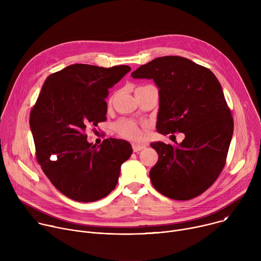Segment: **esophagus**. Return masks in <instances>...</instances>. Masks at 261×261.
Masks as SVG:
<instances>
[{
  "mask_svg": "<svg viewBox=\"0 0 261 261\" xmlns=\"http://www.w3.org/2000/svg\"><path fill=\"white\" fill-rule=\"evenodd\" d=\"M146 145L145 144H137V143H133L132 144V148H133V152L134 153H138L139 151L143 150V148H145Z\"/></svg>",
  "mask_w": 261,
  "mask_h": 261,
  "instance_id": "34e87169",
  "label": "esophagus"
}]
</instances>
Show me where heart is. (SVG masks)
Here are the masks:
<instances>
[{
    "mask_svg": "<svg viewBox=\"0 0 261 261\" xmlns=\"http://www.w3.org/2000/svg\"><path fill=\"white\" fill-rule=\"evenodd\" d=\"M142 125H138L137 123L126 119L121 120L116 125V130L121 136L132 140H140L142 138Z\"/></svg>",
    "mask_w": 261,
    "mask_h": 261,
    "instance_id": "1",
    "label": "heart"
}]
</instances>
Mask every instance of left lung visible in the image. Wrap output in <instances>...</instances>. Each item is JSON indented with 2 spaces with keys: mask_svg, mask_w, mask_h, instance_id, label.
I'll return each mask as SVG.
<instances>
[{
  "mask_svg": "<svg viewBox=\"0 0 261 261\" xmlns=\"http://www.w3.org/2000/svg\"><path fill=\"white\" fill-rule=\"evenodd\" d=\"M131 76L154 80L159 88L157 131L185 134L177 145L151 143L159 155L150 170L154 188L175 200L202 194L223 170L233 133L219 81L210 69L178 56L157 58Z\"/></svg>",
  "mask_w": 261,
  "mask_h": 261,
  "instance_id": "1",
  "label": "left lung"
}]
</instances>
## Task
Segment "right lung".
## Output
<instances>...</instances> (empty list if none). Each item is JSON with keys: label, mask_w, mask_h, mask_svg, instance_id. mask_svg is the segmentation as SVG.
<instances>
[{"label": "right lung", "mask_w": 261, "mask_h": 261, "mask_svg": "<svg viewBox=\"0 0 261 261\" xmlns=\"http://www.w3.org/2000/svg\"><path fill=\"white\" fill-rule=\"evenodd\" d=\"M131 68L70 65L46 79L30 114L36 158L55 187L80 202L107 196L119 180L121 165L132 154L123 139L89 143L86 129L106 121L108 89Z\"/></svg>", "instance_id": "1"}]
</instances>
